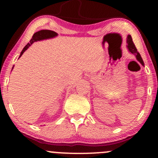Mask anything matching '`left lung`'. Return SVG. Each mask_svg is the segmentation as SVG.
<instances>
[{"label": "left lung", "mask_w": 158, "mask_h": 158, "mask_svg": "<svg viewBox=\"0 0 158 158\" xmlns=\"http://www.w3.org/2000/svg\"><path fill=\"white\" fill-rule=\"evenodd\" d=\"M127 44H128L127 45V48H128V51L131 52V54L135 55L136 59H137V60L139 62L143 65V66H144V62H143V59L141 58L140 54L137 52V48H136L135 45L134 44L133 41H132L131 36L130 35H128V37H127Z\"/></svg>", "instance_id": "left-lung-1"}]
</instances>
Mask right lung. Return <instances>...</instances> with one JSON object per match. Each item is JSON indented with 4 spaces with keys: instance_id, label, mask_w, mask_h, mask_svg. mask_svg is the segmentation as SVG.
Segmentation results:
<instances>
[{
    "instance_id": "add662e5",
    "label": "right lung",
    "mask_w": 158,
    "mask_h": 158,
    "mask_svg": "<svg viewBox=\"0 0 158 158\" xmlns=\"http://www.w3.org/2000/svg\"><path fill=\"white\" fill-rule=\"evenodd\" d=\"M57 35H58V33H56V32L52 31V30H40L39 32H35L34 35H32L31 40L30 41V43H28V44L23 48L22 51L21 52V54H20L19 59L23 55V52L26 51L27 49L30 48V47L31 46L34 42H35V41H42V40H45V39H52V38H55ZM13 68L14 66L12 67V70L13 69Z\"/></svg>"
}]
</instances>
